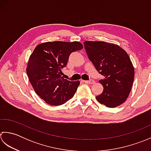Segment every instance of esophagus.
Wrapping results in <instances>:
<instances>
[{
	"label": "esophagus",
	"mask_w": 151,
	"mask_h": 151,
	"mask_svg": "<svg viewBox=\"0 0 151 151\" xmlns=\"http://www.w3.org/2000/svg\"><path fill=\"white\" fill-rule=\"evenodd\" d=\"M84 82L85 83H87V84H93L95 83V81L93 79L89 80V81H84Z\"/></svg>",
	"instance_id": "obj_1"
}]
</instances>
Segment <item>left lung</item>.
Returning <instances> with one entry per match:
<instances>
[{
    "label": "left lung",
    "mask_w": 151,
    "mask_h": 151,
    "mask_svg": "<svg viewBox=\"0 0 151 151\" xmlns=\"http://www.w3.org/2000/svg\"><path fill=\"white\" fill-rule=\"evenodd\" d=\"M83 44L89 60L104 76L99 81L104 91L96 97L97 100L108 107L121 105L128 97L134 79V68L128 55L114 44L91 41Z\"/></svg>",
    "instance_id": "8db88e82"
}]
</instances>
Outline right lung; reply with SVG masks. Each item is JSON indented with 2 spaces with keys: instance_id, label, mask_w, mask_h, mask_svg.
<instances>
[{
  "instance_id": "1",
  "label": "right lung",
  "mask_w": 151,
  "mask_h": 151,
  "mask_svg": "<svg viewBox=\"0 0 151 151\" xmlns=\"http://www.w3.org/2000/svg\"><path fill=\"white\" fill-rule=\"evenodd\" d=\"M79 42H48L39 44L29 57L27 73L36 93L46 103L60 106L74 96L80 82L64 79L61 71L72 52L81 50Z\"/></svg>"
}]
</instances>
